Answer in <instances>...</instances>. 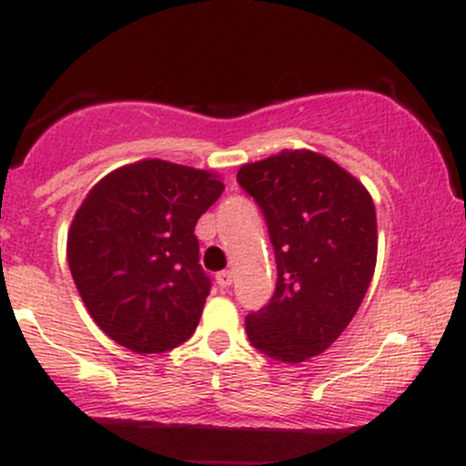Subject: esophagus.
<instances>
[{"label":"esophagus","mask_w":466,"mask_h":466,"mask_svg":"<svg viewBox=\"0 0 466 466\" xmlns=\"http://www.w3.org/2000/svg\"><path fill=\"white\" fill-rule=\"evenodd\" d=\"M217 282H218V287H223V289L232 285V271H228V269L226 271H218Z\"/></svg>","instance_id":"obj_1"}]
</instances>
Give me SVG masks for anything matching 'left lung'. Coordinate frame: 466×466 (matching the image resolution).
<instances>
[{
  "instance_id": "1",
  "label": "left lung",
  "mask_w": 466,
  "mask_h": 466,
  "mask_svg": "<svg viewBox=\"0 0 466 466\" xmlns=\"http://www.w3.org/2000/svg\"><path fill=\"white\" fill-rule=\"evenodd\" d=\"M237 179L263 210L278 267L274 298L245 318L251 346L285 363L322 355L372 280L379 237L370 192L309 148L243 164Z\"/></svg>"
}]
</instances>
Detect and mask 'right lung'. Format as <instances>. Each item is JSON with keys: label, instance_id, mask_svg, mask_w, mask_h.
Returning a JSON list of instances; mask_svg holds the SVG:
<instances>
[{"label": "right lung", "instance_id": "right-lung-1", "mask_svg": "<svg viewBox=\"0 0 466 466\" xmlns=\"http://www.w3.org/2000/svg\"><path fill=\"white\" fill-rule=\"evenodd\" d=\"M223 188L212 170L140 159L87 192L67 232V263L116 344L157 355L195 333L210 293L195 226Z\"/></svg>", "mask_w": 466, "mask_h": 466}]
</instances>
